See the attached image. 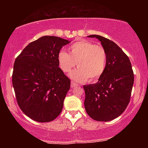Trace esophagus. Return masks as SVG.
I'll return each instance as SVG.
<instances>
[{
    "instance_id": "1",
    "label": "esophagus",
    "mask_w": 148,
    "mask_h": 148,
    "mask_svg": "<svg viewBox=\"0 0 148 148\" xmlns=\"http://www.w3.org/2000/svg\"><path fill=\"white\" fill-rule=\"evenodd\" d=\"M79 86V85H78L77 84H76V83L74 82H71V87L72 88H75V87H77Z\"/></svg>"
}]
</instances>
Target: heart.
I'll return each instance as SVG.
<instances>
[{"instance_id":"heart-1","label":"heart","mask_w":148,"mask_h":148,"mask_svg":"<svg viewBox=\"0 0 148 148\" xmlns=\"http://www.w3.org/2000/svg\"><path fill=\"white\" fill-rule=\"evenodd\" d=\"M69 53L60 50L57 60L62 72L68 73L75 64L78 68L72 71L70 77L76 82H94L100 79L106 70L107 53L102 46L96 45L88 40H79L71 45Z\"/></svg>"}]
</instances>
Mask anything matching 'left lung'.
Segmentation results:
<instances>
[{"label":"left lung","instance_id":"1","mask_svg":"<svg viewBox=\"0 0 148 148\" xmlns=\"http://www.w3.org/2000/svg\"><path fill=\"white\" fill-rule=\"evenodd\" d=\"M89 37L101 42L107 53V65L96 84L84 86V106L91 118L106 122L120 116L128 106L134 74L129 57L116 44L101 36Z\"/></svg>","mask_w":148,"mask_h":148}]
</instances>
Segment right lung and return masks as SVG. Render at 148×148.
Instances as JSON below:
<instances>
[{
    "label": "right lung",
    "instance_id": "add662e5",
    "mask_svg": "<svg viewBox=\"0 0 148 148\" xmlns=\"http://www.w3.org/2000/svg\"><path fill=\"white\" fill-rule=\"evenodd\" d=\"M69 42L56 36H42L16 58L12 75L16 100L32 120L50 122L61 112L71 81L58 67L57 55Z\"/></svg>",
    "mask_w": 148,
    "mask_h": 148
}]
</instances>
